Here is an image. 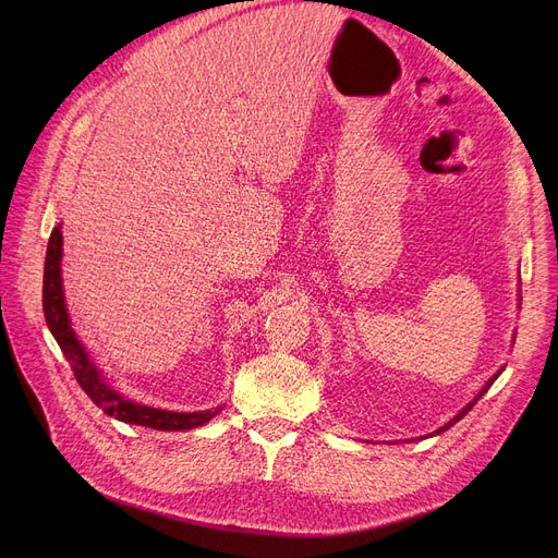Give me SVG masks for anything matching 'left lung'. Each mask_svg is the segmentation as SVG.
I'll return each instance as SVG.
<instances>
[{
  "label": "left lung",
  "instance_id": "8db88e82",
  "mask_svg": "<svg viewBox=\"0 0 558 558\" xmlns=\"http://www.w3.org/2000/svg\"><path fill=\"white\" fill-rule=\"evenodd\" d=\"M518 301H522V296H520V291H518ZM518 307H520V303H518ZM513 341H515V337H513ZM502 371H505V366H502V368H500V371H497V373H495V375H490V377H488V383H486V385H484V387H482V389H480V393H477V396H475V398H473V400H471V402H468V404H465V407H463V409H461V412H459V414H457V416H454V418H450V421H448V423H446V425H444V427H438V429H436V432H432V436H436V434H444V432H446V429H450V427H452V425H454V423H457V421H461V418H463V416H465V414H468V412H471V409H473V407H475V402H477V400H480V398H482V396H484V393H486V391H488V389H490V387H493V383H495V379H497V377H500V375H502Z\"/></svg>",
  "mask_w": 558,
  "mask_h": 558
}]
</instances>
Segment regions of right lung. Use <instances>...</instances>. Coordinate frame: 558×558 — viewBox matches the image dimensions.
Instances as JSON below:
<instances>
[{"label": "right lung", "mask_w": 558, "mask_h": 558, "mask_svg": "<svg viewBox=\"0 0 558 558\" xmlns=\"http://www.w3.org/2000/svg\"><path fill=\"white\" fill-rule=\"evenodd\" d=\"M61 259H63V232H61V223H58L51 230L47 257H45L43 310L56 343L61 345L65 360L74 371L76 383L87 396H90V400L117 421L129 423V425L151 427L160 432H183V429H194L210 423L223 407L203 409V412H169V409H158V407L131 400L129 396L120 393L108 383L104 371L97 366V362L90 357V353H87V348L81 343V339L72 330V320L68 314L65 291H63Z\"/></svg>", "instance_id": "1"}]
</instances>
